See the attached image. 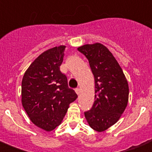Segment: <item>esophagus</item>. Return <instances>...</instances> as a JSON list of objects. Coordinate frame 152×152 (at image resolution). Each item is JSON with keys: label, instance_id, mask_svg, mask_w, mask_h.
<instances>
[{"label": "esophagus", "instance_id": "1", "mask_svg": "<svg viewBox=\"0 0 152 152\" xmlns=\"http://www.w3.org/2000/svg\"><path fill=\"white\" fill-rule=\"evenodd\" d=\"M75 91H76V94H77V95H80V90L79 89V88H76V89L75 90Z\"/></svg>", "mask_w": 152, "mask_h": 152}]
</instances>
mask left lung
I'll return each instance as SVG.
<instances>
[{
    "label": "left lung",
    "instance_id": "left-lung-1",
    "mask_svg": "<svg viewBox=\"0 0 152 152\" xmlns=\"http://www.w3.org/2000/svg\"><path fill=\"white\" fill-rule=\"evenodd\" d=\"M77 50L87 58L95 79V102L85 116L91 127L102 132L120 119L127 106V80L112 53L101 43Z\"/></svg>",
    "mask_w": 152,
    "mask_h": 152
}]
</instances>
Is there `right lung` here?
<instances>
[{"label":"right lung","mask_w":152,"mask_h":152,"mask_svg":"<svg viewBox=\"0 0 152 152\" xmlns=\"http://www.w3.org/2000/svg\"><path fill=\"white\" fill-rule=\"evenodd\" d=\"M65 48L56 46L41 53L30 65L21 82L25 111L33 123L46 132L61 123L69 105L77 98L60 71Z\"/></svg>","instance_id":"1"}]
</instances>
